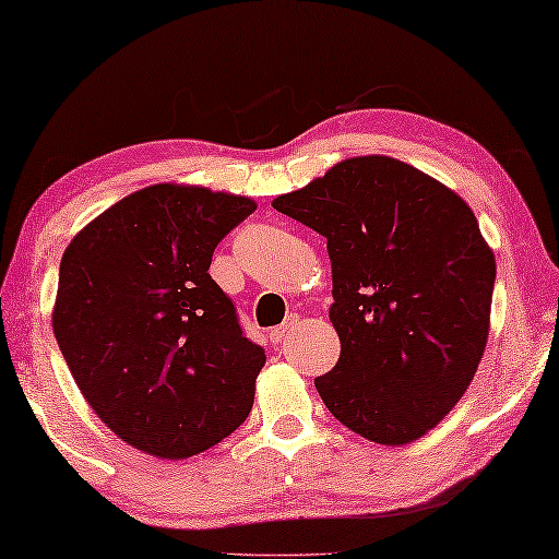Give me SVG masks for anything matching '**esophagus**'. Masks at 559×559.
Returning <instances> with one entry per match:
<instances>
[{
  "mask_svg": "<svg viewBox=\"0 0 559 559\" xmlns=\"http://www.w3.org/2000/svg\"><path fill=\"white\" fill-rule=\"evenodd\" d=\"M292 324H295V319H292V322H287V324L274 326L272 332H270V342H272V344H282V342H285L287 334H289V329H292Z\"/></svg>",
  "mask_w": 559,
  "mask_h": 559,
  "instance_id": "obj_1",
  "label": "esophagus"
}]
</instances>
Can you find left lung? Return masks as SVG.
Here are the masks:
<instances>
[{
	"label": "left lung",
	"instance_id": "left-lung-1",
	"mask_svg": "<svg viewBox=\"0 0 559 559\" xmlns=\"http://www.w3.org/2000/svg\"><path fill=\"white\" fill-rule=\"evenodd\" d=\"M272 207L326 237L342 354L314 379L324 406L366 441L426 436L488 344L496 258L468 203L404 160L356 155Z\"/></svg>",
	"mask_w": 559,
	"mask_h": 559
}]
</instances>
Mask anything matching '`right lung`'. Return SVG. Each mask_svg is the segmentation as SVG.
<instances>
[{
    "label": "right lung",
    "mask_w": 559,
    "mask_h": 559,
    "mask_svg": "<svg viewBox=\"0 0 559 559\" xmlns=\"http://www.w3.org/2000/svg\"><path fill=\"white\" fill-rule=\"evenodd\" d=\"M245 195L158 182L69 242L53 336L88 406L155 459H190L250 414L267 361L210 277L217 242L254 213Z\"/></svg>",
    "instance_id": "add662e5"
}]
</instances>
